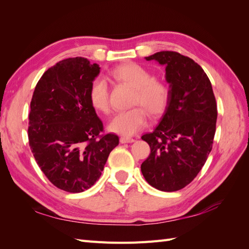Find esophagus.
<instances>
[{"mask_svg": "<svg viewBox=\"0 0 249 249\" xmlns=\"http://www.w3.org/2000/svg\"><path fill=\"white\" fill-rule=\"evenodd\" d=\"M120 142L121 143H133V142H135V139L128 138V137H121Z\"/></svg>", "mask_w": 249, "mask_h": 249, "instance_id": "esophagus-1", "label": "esophagus"}]
</instances>
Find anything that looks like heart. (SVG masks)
Returning a JSON list of instances; mask_svg holds the SVG:
<instances>
[{"mask_svg":"<svg viewBox=\"0 0 249 249\" xmlns=\"http://www.w3.org/2000/svg\"><path fill=\"white\" fill-rule=\"evenodd\" d=\"M111 75L116 80L135 89L131 104L141 105L152 116L160 115L165 111L169 100V88L163 81L153 78L151 71L146 68L136 63H126L116 67ZM89 99L95 110L108 112L109 92L105 79L96 78L91 83ZM144 109L134 107L120 111L110 120L108 129L125 137L136 135L146 124V113Z\"/></svg>","mask_w":249,"mask_h":249,"instance_id":"heart-1","label":"heart"}]
</instances>
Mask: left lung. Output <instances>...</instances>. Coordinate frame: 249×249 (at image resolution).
I'll return each mask as SVG.
<instances>
[{
	"label": "left lung",
	"instance_id": "left-lung-1",
	"mask_svg": "<svg viewBox=\"0 0 249 249\" xmlns=\"http://www.w3.org/2000/svg\"><path fill=\"white\" fill-rule=\"evenodd\" d=\"M165 66L169 100L154 130L141 137L151 153L141 172L151 186L177 192L197 177L212 150L217 106L212 84L194 60L178 52L146 56Z\"/></svg>",
	"mask_w": 249,
	"mask_h": 249
}]
</instances>
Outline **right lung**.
<instances>
[{
  "instance_id": "right-lung-1",
  "label": "right lung",
  "mask_w": 249,
  "mask_h": 249,
  "mask_svg": "<svg viewBox=\"0 0 249 249\" xmlns=\"http://www.w3.org/2000/svg\"><path fill=\"white\" fill-rule=\"evenodd\" d=\"M99 71L84 57L63 60L41 76L31 100L32 153L49 181L68 193L93 186L119 144L116 135H99L103 122L89 99Z\"/></svg>"
}]
</instances>
